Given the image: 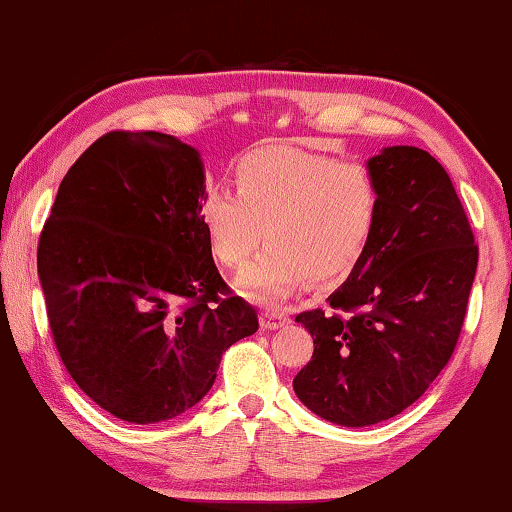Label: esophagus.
Listing matches in <instances>:
<instances>
[{
  "label": "esophagus",
  "mask_w": 512,
  "mask_h": 512,
  "mask_svg": "<svg viewBox=\"0 0 512 512\" xmlns=\"http://www.w3.org/2000/svg\"><path fill=\"white\" fill-rule=\"evenodd\" d=\"M283 325H288V316L281 309H265L261 313V327L272 332V329H281Z\"/></svg>",
  "instance_id": "34e87169"
}]
</instances>
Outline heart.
Segmentation results:
<instances>
[{
  "label": "heart",
  "instance_id": "1",
  "mask_svg": "<svg viewBox=\"0 0 512 512\" xmlns=\"http://www.w3.org/2000/svg\"><path fill=\"white\" fill-rule=\"evenodd\" d=\"M235 190L210 187L199 206L201 226L219 263L238 267L267 245L235 279L249 300L274 304L302 283L341 279L371 245L382 194L361 164L272 144L240 157Z\"/></svg>",
  "mask_w": 512,
  "mask_h": 512
}]
</instances>
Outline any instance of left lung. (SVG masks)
Listing matches in <instances>:
<instances>
[{"mask_svg":"<svg viewBox=\"0 0 512 512\" xmlns=\"http://www.w3.org/2000/svg\"><path fill=\"white\" fill-rule=\"evenodd\" d=\"M366 167L382 194L366 254L327 297L334 311L295 318L313 357L297 398L345 428L387 421L442 373L465 322L478 247L446 169L416 146H387Z\"/></svg>","mask_w":512,"mask_h":512,"instance_id":"8db88e82","label":"left lung"}]
</instances>
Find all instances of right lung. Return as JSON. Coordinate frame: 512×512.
Listing matches in <instances>:
<instances>
[{
	"label": "right lung",
	"instance_id": "1",
	"mask_svg": "<svg viewBox=\"0 0 512 512\" xmlns=\"http://www.w3.org/2000/svg\"><path fill=\"white\" fill-rule=\"evenodd\" d=\"M196 148L162 132H109L77 157L38 240V279L66 371L116 419L160 423L215 384L222 355L258 329L222 300L199 206Z\"/></svg>",
	"mask_w": 512,
	"mask_h": 512
}]
</instances>
